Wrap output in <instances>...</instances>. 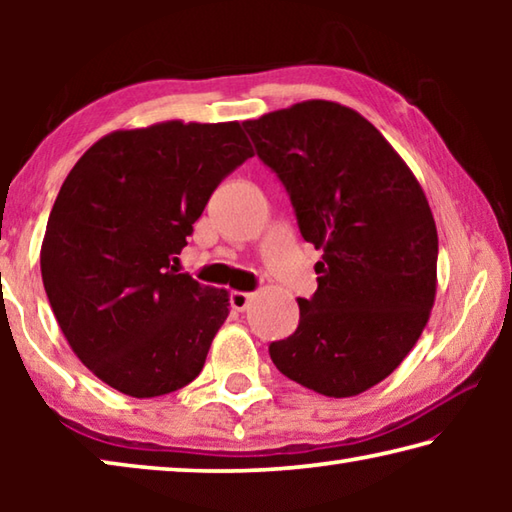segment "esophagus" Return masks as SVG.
<instances>
[{
  "label": "esophagus",
  "instance_id": "1",
  "mask_svg": "<svg viewBox=\"0 0 512 512\" xmlns=\"http://www.w3.org/2000/svg\"><path fill=\"white\" fill-rule=\"evenodd\" d=\"M250 300H253V293H246V291H232L230 293V307L235 311L248 309Z\"/></svg>",
  "mask_w": 512,
  "mask_h": 512
}]
</instances>
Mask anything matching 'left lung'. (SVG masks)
I'll return each mask as SVG.
<instances>
[{"instance_id":"1","label":"left lung","mask_w":512,"mask_h":512,"mask_svg":"<svg viewBox=\"0 0 512 512\" xmlns=\"http://www.w3.org/2000/svg\"><path fill=\"white\" fill-rule=\"evenodd\" d=\"M323 259L300 323L268 345L275 368L327 397L379 384L420 339L436 298L438 232L404 160L368 119L302 101L244 121Z\"/></svg>"}]
</instances>
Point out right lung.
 <instances>
[{"instance_id":"right-lung-1","label":"right lung","mask_w":512,"mask_h":512,"mask_svg":"<svg viewBox=\"0 0 512 512\" xmlns=\"http://www.w3.org/2000/svg\"><path fill=\"white\" fill-rule=\"evenodd\" d=\"M248 158L237 121H164L106 135L65 178L42 282L76 357L115 391L167 395L203 370L228 291L173 264L214 189Z\"/></svg>"}]
</instances>
